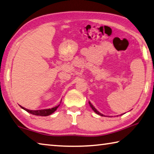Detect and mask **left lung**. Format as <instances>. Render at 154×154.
I'll return each mask as SVG.
<instances>
[{
  "label": "left lung",
  "instance_id": "8db88e82",
  "mask_svg": "<svg viewBox=\"0 0 154 154\" xmlns=\"http://www.w3.org/2000/svg\"><path fill=\"white\" fill-rule=\"evenodd\" d=\"M88 103H89V104H90V106H91V108H92V110H93V111L96 112V113H97V114H98V115H100V116H104L103 114H101V113H100L99 112H98V111H97V109H96L95 108H94V106L93 105H92V104H91V102H90V101H89V102H88Z\"/></svg>",
  "mask_w": 154,
  "mask_h": 154
}]
</instances>
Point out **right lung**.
<instances>
[{
    "instance_id": "add662e5",
    "label": "right lung",
    "mask_w": 154,
    "mask_h": 154,
    "mask_svg": "<svg viewBox=\"0 0 154 154\" xmlns=\"http://www.w3.org/2000/svg\"><path fill=\"white\" fill-rule=\"evenodd\" d=\"M60 106V104L58 106H56L54 107V108L51 109H43V110H36V111H32V110H29L24 108V107L21 106L23 109H24L25 111H26L28 112L31 113L32 115H38V116H48L52 113L56 111V109L58 108V106Z\"/></svg>"
}]
</instances>
